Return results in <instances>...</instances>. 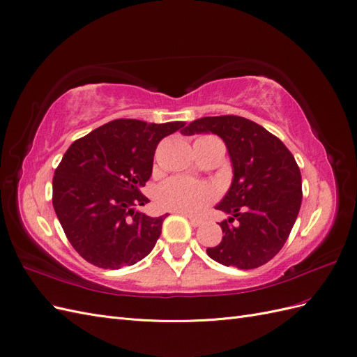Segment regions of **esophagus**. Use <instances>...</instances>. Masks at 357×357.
<instances>
[{
    "mask_svg": "<svg viewBox=\"0 0 357 357\" xmlns=\"http://www.w3.org/2000/svg\"><path fill=\"white\" fill-rule=\"evenodd\" d=\"M183 215H185V218H188L189 219V222H190V225L193 226V228H198V226H201L202 225V219H199V218H193V215H190V214H186V213H183Z\"/></svg>",
    "mask_w": 357,
    "mask_h": 357,
    "instance_id": "obj_1",
    "label": "esophagus"
}]
</instances>
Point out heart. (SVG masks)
Returning a JSON list of instances; mask_svg holds the SVG:
<instances>
[{"mask_svg":"<svg viewBox=\"0 0 357 357\" xmlns=\"http://www.w3.org/2000/svg\"><path fill=\"white\" fill-rule=\"evenodd\" d=\"M211 139L218 138L202 137L198 142H211ZM218 186L185 177L168 178L156 190V202L160 208L186 214L201 213L213 201L218 199Z\"/></svg>","mask_w":357,"mask_h":357,"instance_id":"1","label":"heart"}]
</instances>
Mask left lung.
Wrapping results in <instances>:
<instances>
[{
  "instance_id": "left-lung-1",
  "label": "left lung",
  "mask_w": 357,
  "mask_h": 357,
  "mask_svg": "<svg viewBox=\"0 0 357 357\" xmlns=\"http://www.w3.org/2000/svg\"><path fill=\"white\" fill-rule=\"evenodd\" d=\"M185 135H219L231 156L232 185L218 210L223 238L207 255L225 266L253 269L282 250L301 208L302 180L294 155L280 138L240 116L201 117L181 129Z\"/></svg>"
}]
</instances>
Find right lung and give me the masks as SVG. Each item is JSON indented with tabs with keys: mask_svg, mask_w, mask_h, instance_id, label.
I'll use <instances>...</instances> for the list:
<instances>
[{
	"mask_svg": "<svg viewBox=\"0 0 357 357\" xmlns=\"http://www.w3.org/2000/svg\"><path fill=\"white\" fill-rule=\"evenodd\" d=\"M183 126L116 119L68 147L53 176L52 202L84 261L119 269L152 252L167 214L149 218L134 207L149 202L142 188L152 176L159 142Z\"/></svg>",
	"mask_w": 357,
	"mask_h": 357,
	"instance_id": "obj_1",
	"label": "right lung"
}]
</instances>
